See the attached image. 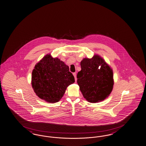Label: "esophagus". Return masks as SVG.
Listing matches in <instances>:
<instances>
[{"label": "esophagus", "mask_w": 146, "mask_h": 146, "mask_svg": "<svg viewBox=\"0 0 146 146\" xmlns=\"http://www.w3.org/2000/svg\"><path fill=\"white\" fill-rule=\"evenodd\" d=\"M73 75L74 76V78H75V80H76V73H73Z\"/></svg>", "instance_id": "34e87169"}]
</instances>
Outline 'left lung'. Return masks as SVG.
Instances as JSON below:
<instances>
[{"label":"left lung","mask_w":146,"mask_h":146,"mask_svg":"<svg viewBox=\"0 0 146 146\" xmlns=\"http://www.w3.org/2000/svg\"><path fill=\"white\" fill-rule=\"evenodd\" d=\"M82 70L78 73L77 83L83 97L88 102L103 101L111 94L114 84L113 71L99 55L82 59Z\"/></svg>","instance_id":"8db88e82"}]
</instances>
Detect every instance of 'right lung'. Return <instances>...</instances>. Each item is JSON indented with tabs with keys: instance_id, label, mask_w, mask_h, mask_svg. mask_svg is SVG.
Listing matches in <instances>:
<instances>
[{
	"instance_id": "obj_1",
	"label": "right lung",
	"mask_w": 146,
	"mask_h": 146,
	"mask_svg": "<svg viewBox=\"0 0 146 146\" xmlns=\"http://www.w3.org/2000/svg\"><path fill=\"white\" fill-rule=\"evenodd\" d=\"M74 82L69 67L50 54L36 64L32 72L31 85L35 94L50 103L58 102L67 88Z\"/></svg>"
}]
</instances>
